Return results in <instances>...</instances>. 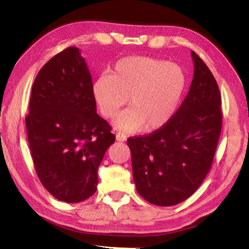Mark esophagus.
<instances>
[{
    "mask_svg": "<svg viewBox=\"0 0 249 249\" xmlns=\"http://www.w3.org/2000/svg\"><path fill=\"white\" fill-rule=\"evenodd\" d=\"M115 137H116V140H118V141H126V139H127L126 135L123 134V133H121V131H118V133H116V135H115Z\"/></svg>",
    "mask_w": 249,
    "mask_h": 249,
    "instance_id": "34e87169",
    "label": "esophagus"
}]
</instances>
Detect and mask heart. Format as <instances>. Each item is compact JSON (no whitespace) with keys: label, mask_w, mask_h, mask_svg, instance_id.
Instances as JSON below:
<instances>
[{"label":"heart","mask_w":249,"mask_h":249,"mask_svg":"<svg viewBox=\"0 0 249 249\" xmlns=\"http://www.w3.org/2000/svg\"><path fill=\"white\" fill-rule=\"evenodd\" d=\"M187 79L181 66L150 56L120 60L110 73L95 79L93 95L100 113L112 119L127 103L128 109L113 122L115 128L136 133L163 127L178 111Z\"/></svg>","instance_id":"heart-1"}]
</instances>
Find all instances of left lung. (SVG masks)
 <instances>
[{
    "label": "left lung",
    "instance_id": "obj_1",
    "mask_svg": "<svg viewBox=\"0 0 249 249\" xmlns=\"http://www.w3.org/2000/svg\"><path fill=\"white\" fill-rule=\"evenodd\" d=\"M194 78L173 118L152 134L128 138L137 192L150 203L176 205L202 184L221 130V96L213 73L192 51Z\"/></svg>",
    "mask_w": 249,
    "mask_h": 249
}]
</instances>
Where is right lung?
Returning <instances> with one entry per match:
<instances>
[{"instance_id":"obj_1","label":"right lung","mask_w":249,"mask_h":249,"mask_svg":"<svg viewBox=\"0 0 249 249\" xmlns=\"http://www.w3.org/2000/svg\"><path fill=\"white\" fill-rule=\"evenodd\" d=\"M25 126L44 187L67 203L94 195L98 167L115 136L96 112L91 73L76 47L54 55L37 73Z\"/></svg>"}]
</instances>
